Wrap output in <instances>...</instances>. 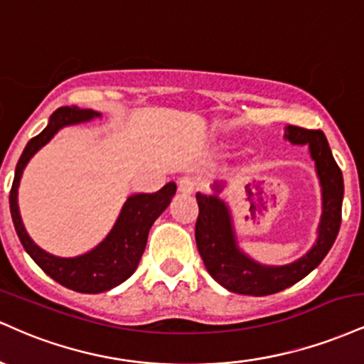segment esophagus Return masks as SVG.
Segmentation results:
<instances>
[{"mask_svg":"<svg viewBox=\"0 0 364 364\" xmlns=\"http://www.w3.org/2000/svg\"><path fill=\"white\" fill-rule=\"evenodd\" d=\"M178 190L181 191V193H185V195L193 193V191L196 190L195 178H191V176H181V178H179L178 179Z\"/></svg>","mask_w":364,"mask_h":364,"instance_id":"1","label":"esophagus"}]
</instances>
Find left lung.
<instances>
[{"mask_svg": "<svg viewBox=\"0 0 364 364\" xmlns=\"http://www.w3.org/2000/svg\"><path fill=\"white\" fill-rule=\"evenodd\" d=\"M286 139L292 144L310 145L323 191V215L318 229V241L303 258L284 267H263L250 260L237 250L231 219L224 203L217 198V195L196 193V248L205 263L207 272L231 292L246 296H269L286 289L320 265L339 235L344 179L341 168L330 152L323 132L289 124L286 128Z\"/></svg>", "mask_w": 364, "mask_h": 364, "instance_id": "8db88e82", "label": "left lung"}]
</instances>
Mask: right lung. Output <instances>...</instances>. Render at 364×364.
I'll return each instance as SVG.
<instances>
[{
  "mask_svg": "<svg viewBox=\"0 0 364 364\" xmlns=\"http://www.w3.org/2000/svg\"><path fill=\"white\" fill-rule=\"evenodd\" d=\"M95 116L101 114L97 111L80 109L77 106H65L54 111L48 127L34 139L28 140L27 147L23 149L22 156L16 162L14 185L10 190L11 219H14L15 231L25 252L31 255L32 260L54 281L68 289L85 292V294L109 291L127 281L129 275L135 272L141 255H144L145 245H147L149 231L154 220L166 210L173 195L176 193V185L168 183L156 193L129 196L106 240L97 248L82 255V257L60 258L41 250L25 232L22 219H20L18 203H16V190H18L23 168L37 150L53 139L58 129L66 124L89 121Z\"/></svg>",
  "mask_w": 364,
  "mask_h": 364,
  "instance_id": "add662e5",
  "label": "right lung"
}]
</instances>
